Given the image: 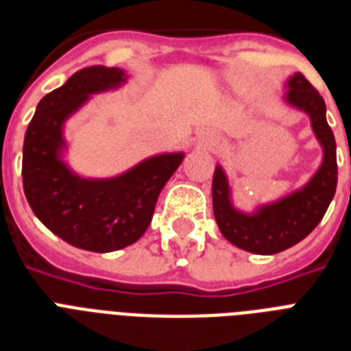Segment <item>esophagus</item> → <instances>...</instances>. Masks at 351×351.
I'll return each instance as SVG.
<instances>
[{"mask_svg":"<svg viewBox=\"0 0 351 351\" xmlns=\"http://www.w3.org/2000/svg\"><path fill=\"white\" fill-rule=\"evenodd\" d=\"M215 140H217V138H215L213 132L208 131V129H204V131L198 132L197 145H198V147H206V145H211V143H213Z\"/></svg>","mask_w":351,"mask_h":351,"instance_id":"34e87169","label":"esophagus"}]
</instances>
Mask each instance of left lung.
<instances>
[{"label":"left lung","mask_w":351,"mask_h":351,"mask_svg":"<svg viewBox=\"0 0 351 351\" xmlns=\"http://www.w3.org/2000/svg\"><path fill=\"white\" fill-rule=\"evenodd\" d=\"M282 104L310 118L322 149L321 165L295 191L244 211L233 202V184L217 164L213 175V213L226 240L255 255H275L299 244L321 222L337 189L335 138L326 121V104L300 73L284 82Z\"/></svg>","instance_id":"8db88e82"}]
</instances>
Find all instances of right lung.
<instances>
[{
	"label": "right lung",
	"instance_id": "right-lung-1",
	"mask_svg": "<svg viewBox=\"0 0 351 351\" xmlns=\"http://www.w3.org/2000/svg\"><path fill=\"white\" fill-rule=\"evenodd\" d=\"M123 69H82L36 107L23 142V191L47 230L67 244L111 253L134 244L151 224L165 182L178 169L184 151L153 154L120 175L93 178L67 162V121L95 95L127 84Z\"/></svg>",
	"mask_w": 351,
	"mask_h": 351
}]
</instances>
